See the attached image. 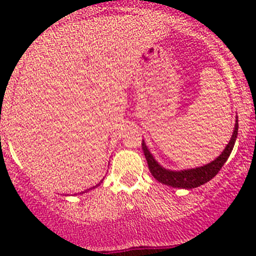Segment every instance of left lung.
I'll return each mask as SVG.
<instances>
[{
  "instance_id": "1",
  "label": "left lung",
  "mask_w": 256,
  "mask_h": 256,
  "mask_svg": "<svg viewBox=\"0 0 256 256\" xmlns=\"http://www.w3.org/2000/svg\"><path fill=\"white\" fill-rule=\"evenodd\" d=\"M238 120H236V128H234V132L232 135L230 141H229V144H226V147L224 148V151L222 152V154L218 158H216L210 164H206L203 167L184 170V171H168V170L160 166L156 162V160L150 154L146 144L142 141V150L144 157H146L147 164H148L150 172H151L152 176L156 178L158 182L167 186H171V187L174 188H187V190H190V188H196L204 184L208 180H210L212 178L216 177V174L220 171L223 164H226L228 157L230 156L232 150H233L234 144H236V136H238Z\"/></svg>"
}]
</instances>
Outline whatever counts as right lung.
Returning a JSON list of instances; mask_svg holds the SVG:
<instances>
[{
	"label": "right lung",
	"mask_w": 256,
	"mask_h": 256,
	"mask_svg": "<svg viewBox=\"0 0 256 256\" xmlns=\"http://www.w3.org/2000/svg\"><path fill=\"white\" fill-rule=\"evenodd\" d=\"M99 184H100V183H99Z\"/></svg>",
	"instance_id": "1"
}]
</instances>
